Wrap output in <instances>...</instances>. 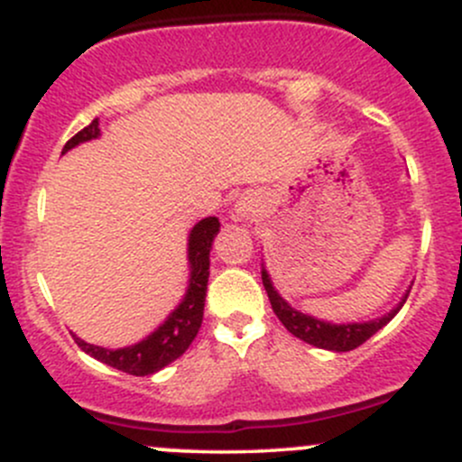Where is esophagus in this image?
Here are the masks:
<instances>
[{
    "mask_svg": "<svg viewBox=\"0 0 462 462\" xmlns=\"http://www.w3.org/2000/svg\"><path fill=\"white\" fill-rule=\"evenodd\" d=\"M258 206H261V199H258L256 192H243L239 199L235 201V208H232V217L235 221H247L258 212Z\"/></svg>",
    "mask_w": 462,
    "mask_h": 462,
    "instance_id": "1",
    "label": "esophagus"
}]
</instances>
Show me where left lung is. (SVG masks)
<instances>
[{"label":"left lung","instance_id":"obj_1","mask_svg":"<svg viewBox=\"0 0 462 462\" xmlns=\"http://www.w3.org/2000/svg\"><path fill=\"white\" fill-rule=\"evenodd\" d=\"M261 276H263V285H265L267 298H270V302H272L273 313L278 316V320L285 324L287 331L291 333V336L300 337L302 342L313 344V346L324 348V351H333V353L353 351V348H357L359 344L366 342L368 337H373L379 328L386 327V324L393 320L394 316H397L399 309L403 307V302L408 300V293H410V289H412V285L405 289V293H403L402 300H399V305L394 309H390L386 316L374 318V320H368V322L336 324V322L320 320V318H316V316H309V313L298 311V309H293L291 305H289L285 298L276 291V287H273L272 276H270V272L265 270V265H263Z\"/></svg>","mask_w":462,"mask_h":462}]
</instances>
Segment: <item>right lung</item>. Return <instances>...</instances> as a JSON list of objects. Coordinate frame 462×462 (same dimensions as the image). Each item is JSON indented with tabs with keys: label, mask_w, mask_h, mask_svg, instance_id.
<instances>
[{
	"label": "right lung",
	"mask_w": 462,
	"mask_h": 462,
	"mask_svg": "<svg viewBox=\"0 0 462 462\" xmlns=\"http://www.w3.org/2000/svg\"><path fill=\"white\" fill-rule=\"evenodd\" d=\"M96 138H100L98 118L91 120V125L79 131L72 140H68V144L63 146V153H68L74 146L83 144V142ZM219 227L221 223L217 217H206V219L195 223V227H192L189 235V287H186V293L180 305L169 313V318L151 336L125 348H103L85 342V339L76 337L72 333L74 342L79 344L80 351H85L111 368L135 374V377L153 374L164 366H169L171 362H175L177 357H181L197 333H199L201 320H204L206 289L208 276H210V250L212 241L219 235Z\"/></svg>",
	"instance_id": "obj_1"
}]
</instances>
